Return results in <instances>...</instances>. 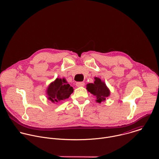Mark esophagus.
Returning a JSON list of instances; mask_svg holds the SVG:
<instances>
[{
    "mask_svg": "<svg viewBox=\"0 0 159 159\" xmlns=\"http://www.w3.org/2000/svg\"><path fill=\"white\" fill-rule=\"evenodd\" d=\"M84 85H85V83L84 82H79L76 83L77 87H83L84 86Z\"/></svg>",
    "mask_w": 159,
    "mask_h": 159,
    "instance_id": "obj_1",
    "label": "esophagus"
}]
</instances>
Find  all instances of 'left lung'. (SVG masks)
Returning a JSON list of instances; mask_svg holds the SVG:
<instances>
[{
	"label": "left lung",
	"mask_w": 159,
	"mask_h": 159,
	"mask_svg": "<svg viewBox=\"0 0 159 159\" xmlns=\"http://www.w3.org/2000/svg\"><path fill=\"white\" fill-rule=\"evenodd\" d=\"M87 90L97 97V102L100 103L105 100L110 95V91L104 82H102L99 78H95L93 84L87 85Z\"/></svg>",
	"instance_id": "8db88e82"
}]
</instances>
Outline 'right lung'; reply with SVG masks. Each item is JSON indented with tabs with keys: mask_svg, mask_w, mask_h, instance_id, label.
I'll return each instance as SVG.
<instances>
[{
	"mask_svg": "<svg viewBox=\"0 0 159 159\" xmlns=\"http://www.w3.org/2000/svg\"><path fill=\"white\" fill-rule=\"evenodd\" d=\"M73 91V87L64 79L57 78L48 86L47 93L49 100L53 102H59L68 98Z\"/></svg>",
	"mask_w": 159,
	"mask_h": 159,
	"instance_id": "add662e5",
	"label": "right lung"
}]
</instances>
